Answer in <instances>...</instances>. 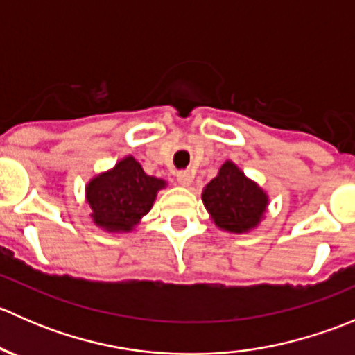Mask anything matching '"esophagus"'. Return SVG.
<instances>
[{"instance_id":"obj_1","label":"esophagus","mask_w":355,"mask_h":355,"mask_svg":"<svg viewBox=\"0 0 355 355\" xmlns=\"http://www.w3.org/2000/svg\"><path fill=\"white\" fill-rule=\"evenodd\" d=\"M177 182L180 185H184V187H187V185H191L192 182V173L191 171H178L177 173Z\"/></svg>"}]
</instances>
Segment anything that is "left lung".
Segmentation results:
<instances>
[{"label":"left lung","mask_w":355,"mask_h":355,"mask_svg":"<svg viewBox=\"0 0 355 355\" xmlns=\"http://www.w3.org/2000/svg\"><path fill=\"white\" fill-rule=\"evenodd\" d=\"M202 202L218 228L230 234H247L263 220L268 194L232 161L220 168L204 187Z\"/></svg>","instance_id":"8db88e82"}]
</instances>
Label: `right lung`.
<instances>
[{
  "instance_id": "obj_1",
  "label": "right lung",
  "mask_w": 355,
  "mask_h": 355,
  "mask_svg": "<svg viewBox=\"0 0 355 355\" xmlns=\"http://www.w3.org/2000/svg\"><path fill=\"white\" fill-rule=\"evenodd\" d=\"M166 187L161 178L149 177L132 156L92 178L85 187L91 218L108 232H130L153 207L157 191Z\"/></svg>"
}]
</instances>
